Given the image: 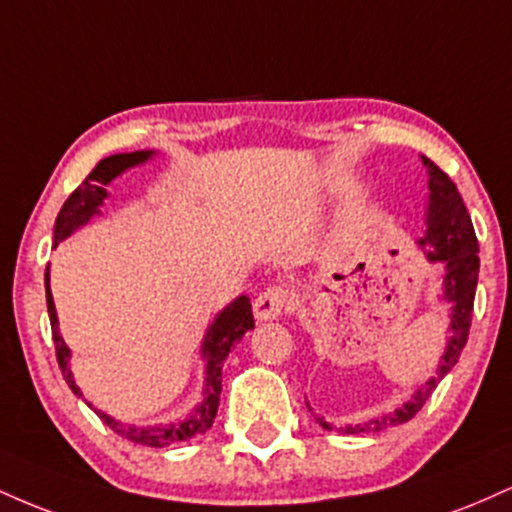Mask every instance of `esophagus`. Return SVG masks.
<instances>
[{"label":"esophagus","instance_id":"1","mask_svg":"<svg viewBox=\"0 0 512 512\" xmlns=\"http://www.w3.org/2000/svg\"><path fill=\"white\" fill-rule=\"evenodd\" d=\"M289 308H291V293L286 286H279V284L267 286V289L255 298V305H252L257 320H276V317L284 315Z\"/></svg>","mask_w":512,"mask_h":512}]
</instances>
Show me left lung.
<instances>
[{"mask_svg": "<svg viewBox=\"0 0 512 512\" xmlns=\"http://www.w3.org/2000/svg\"><path fill=\"white\" fill-rule=\"evenodd\" d=\"M428 168V216H426V236L419 240V245L424 248L426 257L431 262H445V293L443 296L452 303V315H450V339L448 349H445L443 358H440V366L431 380L426 385H421L416 390V395L409 399L407 404H402L392 414L380 416V419L368 421V424L358 426H346V433H363V431H383V428L407 424L409 419H414L419 414V409L424 407L426 399L431 397V392L436 390L440 380L450 373L452 366L460 358L464 344H467L469 327H472V310H474V293H477V279H479V243L477 233H474L472 219H469V211L464 207L457 185L448 178V173H443L431 158H424ZM320 421L322 428L332 431V426L327 421Z\"/></svg>", "mask_w": 512, "mask_h": 512, "instance_id": "1", "label": "left lung"}]
</instances>
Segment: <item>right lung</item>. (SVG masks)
<instances>
[{
	"instance_id": "add662e5",
	"label": "right lung",
	"mask_w": 512,
	"mask_h": 512,
	"mask_svg": "<svg viewBox=\"0 0 512 512\" xmlns=\"http://www.w3.org/2000/svg\"><path fill=\"white\" fill-rule=\"evenodd\" d=\"M151 154H154V151H132V154H115V156L103 158V161L86 175V180L67 197V202L62 204L60 214H57V221H55V245L67 238L69 233L76 231L79 226H84L93 214H98V207H101L103 199L108 197L105 185H108L110 180L117 178L122 170L144 163L146 158H151ZM45 296H48V313H50L52 342H55L57 363H60L64 380H67V385L72 387L74 395H81L79 387H76L72 378V370L67 366L69 349L67 344H64V339L60 337V330H57V313H55V303H52L48 272H45ZM252 327H255V320H252V308H250L248 296H240L228 305V308H223L219 317L214 320V325L209 327L207 337H204V344H202V356L204 361H207V387H204V402L199 404L190 419L180 421V424H170V426L137 428V426L120 424V421L110 419L108 414H103V411H96V414L101 416L103 424L113 428L117 436L132 440V443H139V445H149V448H166L170 443H178V440H187L197 436V433H204L207 428H211V424H214L216 409H219L223 361H226L228 351L233 349V344H236L245 332L252 330Z\"/></svg>"
}]
</instances>
